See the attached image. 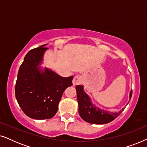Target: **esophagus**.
<instances>
[{"mask_svg": "<svg viewBox=\"0 0 147 147\" xmlns=\"http://www.w3.org/2000/svg\"><path fill=\"white\" fill-rule=\"evenodd\" d=\"M82 82V76H76L74 77L72 83H73L74 86H76V85H78V84H81Z\"/></svg>", "mask_w": 147, "mask_h": 147, "instance_id": "obj_1", "label": "esophagus"}]
</instances>
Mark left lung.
I'll use <instances>...</instances> for the list:
<instances>
[{
  "label": "left lung",
  "mask_w": 147,
  "mask_h": 147,
  "mask_svg": "<svg viewBox=\"0 0 147 147\" xmlns=\"http://www.w3.org/2000/svg\"><path fill=\"white\" fill-rule=\"evenodd\" d=\"M77 92L79 114L84 121L94 124H107L112 122L123 111V108L118 112H109L101 109L92 103L91 98L86 93L83 85H78L76 87ZM132 96V90L130 92L129 101ZM128 101V102H129Z\"/></svg>",
  "instance_id": "1"
}]
</instances>
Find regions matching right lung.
Listing matches in <instances>:
<instances>
[{
    "label": "right lung",
    "mask_w": 147,
    "mask_h": 147,
    "mask_svg": "<svg viewBox=\"0 0 147 147\" xmlns=\"http://www.w3.org/2000/svg\"><path fill=\"white\" fill-rule=\"evenodd\" d=\"M43 45L27 53L20 66L15 86V96L27 116L36 120L49 119L55 116L66 88L72 86L73 76L63 78L41 66L48 49Z\"/></svg>",
    "instance_id": "add662e5"
}]
</instances>
